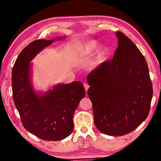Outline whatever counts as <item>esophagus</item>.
Masks as SVG:
<instances>
[{
    "instance_id": "34e87169",
    "label": "esophagus",
    "mask_w": 161,
    "mask_h": 161,
    "mask_svg": "<svg viewBox=\"0 0 161 161\" xmlns=\"http://www.w3.org/2000/svg\"><path fill=\"white\" fill-rule=\"evenodd\" d=\"M84 89H85V91H86V92H87V90H88V89H89V85L87 83H84Z\"/></svg>"
}]
</instances>
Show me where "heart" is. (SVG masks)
Wrapping results in <instances>:
<instances>
[{
  "instance_id": "heart-1",
  "label": "heart",
  "mask_w": 161,
  "mask_h": 161,
  "mask_svg": "<svg viewBox=\"0 0 161 161\" xmlns=\"http://www.w3.org/2000/svg\"><path fill=\"white\" fill-rule=\"evenodd\" d=\"M98 42L97 41H95V40H90V41L84 43L83 45L78 46L77 50L75 52V55L78 59L86 58V57L90 55L96 50ZM107 53V49L104 46H100V47H98L97 52V60L102 61L105 58Z\"/></svg>"
}]
</instances>
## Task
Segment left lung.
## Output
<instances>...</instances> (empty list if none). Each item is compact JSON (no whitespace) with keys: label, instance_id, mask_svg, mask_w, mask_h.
Listing matches in <instances>:
<instances>
[{"label":"left lung","instance_id":"8db88e82","mask_svg":"<svg viewBox=\"0 0 161 161\" xmlns=\"http://www.w3.org/2000/svg\"><path fill=\"white\" fill-rule=\"evenodd\" d=\"M113 59L103 62L87 76V94L92 103L94 124L100 132L123 136L148 116L152 82L145 58L121 32Z\"/></svg>","mask_w":161,"mask_h":161}]
</instances>
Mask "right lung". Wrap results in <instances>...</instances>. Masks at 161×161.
I'll use <instances>...</instances> for the list:
<instances>
[{
    "instance_id": "obj_1",
    "label": "right lung",
    "mask_w": 161,
    "mask_h": 161,
    "mask_svg": "<svg viewBox=\"0 0 161 161\" xmlns=\"http://www.w3.org/2000/svg\"><path fill=\"white\" fill-rule=\"evenodd\" d=\"M54 40H37L22 50L12 72V90L15 107L25 129L45 141H60L74 129L73 115L85 96L80 81L58 84L45 93L37 94L32 84L31 65L37 54Z\"/></svg>"
}]
</instances>
